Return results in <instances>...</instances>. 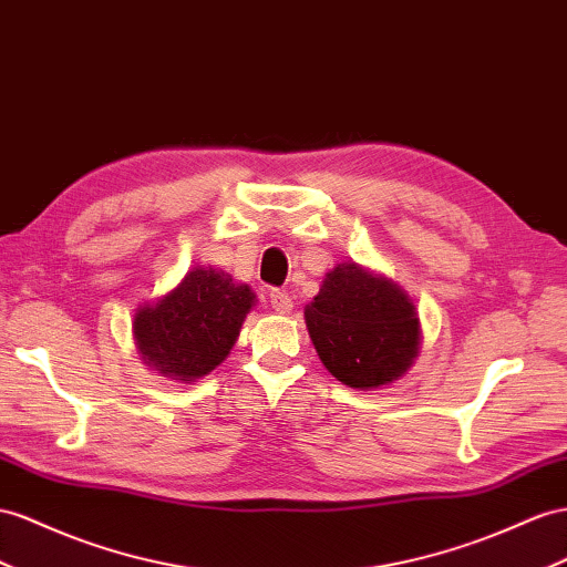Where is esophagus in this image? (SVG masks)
I'll list each match as a JSON object with an SVG mask.
<instances>
[{
  "mask_svg": "<svg viewBox=\"0 0 567 567\" xmlns=\"http://www.w3.org/2000/svg\"><path fill=\"white\" fill-rule=\"evenodd\" d=\"M268 299H270L272 311H278V313H289V311H292V297H289L285 289H270Z\"/></svg>",
  "mask_w": 567,
  "mask_h": 567,
  "instance_id": "34e87169",
  "label": "esophagus"
}]
</instances>
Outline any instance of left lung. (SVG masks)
Wrapping results in <instances>:
<instances>
[{"label":"left lung","instance_id":"1","mask_svg":"<svg viewBox=\"0 0 567 567\" xmlns=\"http://www.w3.org/2000/svg\"><path fill=\"white\" fill-rule=\"evenodd\" d=\"M303 318L326 369L350 388L398 381L419 350L414 303L398 285L357 264L326 275Z\"/></svg>","mask_w":567,"mask_h":567}]
</instances>
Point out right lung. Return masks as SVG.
Listing matches in <instances>:
<instances>
[{
	"instance_id": "obj_1",
	"label": "right lung",
	"mask_w": 567,
	"mask_h": 567,
	"mask_svg": "<svg viewBox=\"0 0 567 567\" xmlns=\"http://www.w3.org/2000/svg\"><path fill=\"white\" fill-rule=\"evenodd\" d=\"M254 303L246 285L213 268H194L177 289L134 318V336L145 364L194 381L210 373L229 354Z\"/></svg>"
}]
</instances>
